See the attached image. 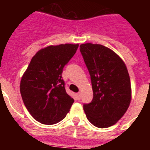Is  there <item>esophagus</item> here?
Masks as SVG:
<instances>
[{
  "instance_id": "1",
  "label": "esophagus",
  "mask_w": 150,
  "mask_h": 150,
  "mask_svg": "<svg viewBox=\"0 0 150 150\" xmlns=\"http://www.w3.org/2000/svg\"><path fill=\"white\" fill-rule=\"evenodd\" d=\"M76 97H77V100H79L80 99H81V93H78L76 94Z\"/></svg>"
}]
</instances>
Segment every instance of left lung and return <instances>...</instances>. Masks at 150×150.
I'll return each instance as SVG.
<instances>
[{"label":"left lung","mask_w":150,"mask_h":150,"mask_svg":"<svg viewBox=\"0 0 150 150\" xmlns=\"http://www.w3.org/2000/svg\"><path fill=\"white\" fill-rule=\"evenodd\" d=\"M80 51L93 92L92 102L83 105L87 119L97 128L110 127L125 114L132 100L127 67L115 52L105 46L83 43Z\"/></svg>","instance_id":"left-lung-1"}]
</instances>
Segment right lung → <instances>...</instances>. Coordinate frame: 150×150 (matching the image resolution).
Instances as JSON below:
<instances>
[{"label":"right lung","instance_id":"right-lung-1","mask_svg":"<svg viewBox=\"0 0 150 150\" xmlns=\"http://www.w3.org/2000/svg\"><path fill=\"white\" fill-rule=\"evenodd\" d=\"M79 44L51 45L32 58L20 82L25 106L33 118L43 125H54L68 114L74 99L64 88L62 71Z\"/></svg>","mask_w":150,"mask_h":150}]
</instances>
